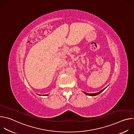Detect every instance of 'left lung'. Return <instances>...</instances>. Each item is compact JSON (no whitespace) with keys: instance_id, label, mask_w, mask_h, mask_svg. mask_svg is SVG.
<instances>
[{"instance_id":"8db88e82","label":"left lung","mask_w":134,"mask_h":134,"mask_svg":"<svg viewBox=\"0 0 134 134\" xmlns=\"http://www.w3.org/2000/svg\"><path fill=\"white\" fill-rule=\"evenodd\" d=\"M106 88V87H105ZM105 88H104L103 90H102V91H100L99 92H98V93H91V94H89V93H84L86 95H90V96H95V95H98V94H99L100 93H101L102 92H103L104 90H105Z\"/></svg>"}]
</instances>
